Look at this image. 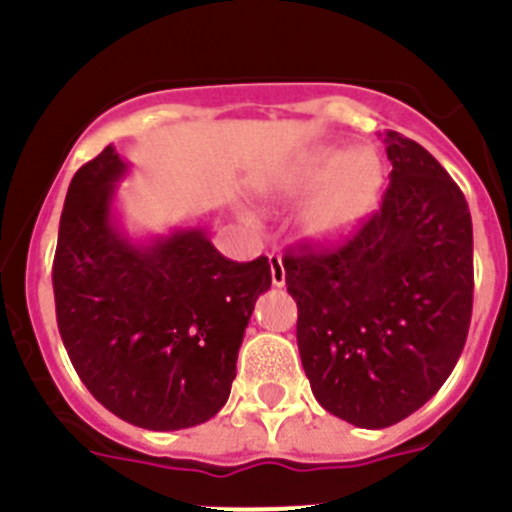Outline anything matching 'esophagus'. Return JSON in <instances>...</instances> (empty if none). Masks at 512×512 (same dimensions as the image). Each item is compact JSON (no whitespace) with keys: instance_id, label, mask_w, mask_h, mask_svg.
Here are the masks:
<instances>
[{"instance_id":"obj_1","label":"esophagus","mask_w":512,"mask_h":512,"mask_svg":"<svg viewBox=\"0 0 512 512\" xmlns=\"http://www.w3.org/2000/svg\"><path fill=\"white\" fill-rule=\"evenodd\" d=\"M270 275H272V285L282 287L285 285V265H282V257L272 252L270 255Z\"/></svg>"}]
</instances>
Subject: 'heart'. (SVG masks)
<instances>
[{
	"instance_id": "heart-1",
	"label": "heart",
	"mask_w": 512,
	"mask_h": 512,
	"mask_svg": "<svg viewBox=\"0 0 512 512\" xmlns=\"http://www.w3.org/2000/svg\"><path fill=\"white\" fill-rule=\"evenodd\" d=\"M380 182V162L370 152L320 147L290 167L280 197L287 202L312 200L305 212L307 232L312 237H337L365 217Z\"/></svg>"
}]
</instances>
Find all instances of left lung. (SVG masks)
Instances as JSON below:
<instances>
[{
	"instance_id": "1",
	"label": "left lung",
	"mask_w": 512,
	"mask_h": 512,
	"mask_svg": "<svg viewBox=\"0 0 512 512\" xmlns=\"http://www.w3.org/2000/svg\"><path fill=\"white\" fill-rule=\"evenodd\" d=\"M380 210L332 247L287 250L297 347L312 395L357 428H390L453 372L473 315V220L445 167L385 135Z\"/></svg>"
}]
</instances>
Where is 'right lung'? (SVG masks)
<instances>
[{
	"label": "right lung",
	"mask_w": 512,
	"mask_h": 512,
	"mask_svg": "<svg viewBox=\"0 0 512 512\" xmlns=\"http://www.w3.org/2000/svg\"><path fill=\"white\" fill-rule=\"evenodd\" d=\"M124 172L109 145L69 182L52 265L59 335L109 413L147 430L192 428L230 398L270 262L227 260L202 227L132 242L112 222Z\"/></svg>",
	"instance_id": "add662e5"
}]
</instances>
